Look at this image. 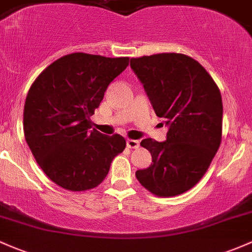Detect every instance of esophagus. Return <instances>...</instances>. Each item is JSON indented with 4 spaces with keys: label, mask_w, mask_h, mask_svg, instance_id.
Wrapping results in <instances>:
<instances>
[{
    "label": "esophagus",
    "mask_w": 252,
    "mask_h": 252,
    "mask_svg": "<svg viewBox=\"0 0 252 252\" xmlns=\"http://www.w3.org/2000/svg\"><path fill=\"white\" fill-rule=\"evenodd\" d=\"M126 145H127V148H129V149H137L138 147H139V142L136 139H127Z\"/></svg>",
    "instance_id": "1"
}]
</instances>
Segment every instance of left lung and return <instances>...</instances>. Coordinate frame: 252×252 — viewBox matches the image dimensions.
I'll return each instance as SVG.
<instances>
[{
  "mask_svg": "<svg viewBox=\"0 0 252 252\" xmlns=\"http://www.w3.org/2000/svg\"><path fill=\"white\" fill-rule=\"evenodd\" d=\"M154 110L168 125L166 142L147 138L153 163L136 172L138 181L158 197L193 188L212 163L222 137V98L210 74L184 54L131 59Z\"/></svg>",
  "mask_w": 252,
  "mask_h": 252,
  "instance_id": "1",
  "label": "left lung"
}]
</instances>
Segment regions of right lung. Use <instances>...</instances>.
<instances>
[{
    "label": "right lung",
    "instance_id": "right-lung-1",
    "mask_svg": "<svg viewBox=\"0 0 252 252\" xmlns=\"http://www.w3.org/2000/svg\"><path fill=\"white\" fill-rule=\"evenodd\" d=\"M128 62L129 58L68 54L49 64L30 88L24 107L26 143L45 175L64 190L98 186L113 158L126 148L120 134L91 128L90 116Z\"/></svg>",
    "mask_w": 252,
    "mask_h": 252
}]
</instances>
